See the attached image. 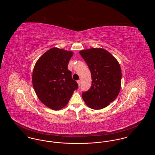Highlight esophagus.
Here are the masks:
<instances>
[{
    "label": "esophagus",
    "mask_w": 155,
    "mask_h": 155,
    "mask_svg": "<svg viewBox=\"0 0 155 155\" xmlns=\"http://www.w3.org/2000/svg\"><path fill=\"white\" fill-rule=\"evenodd\" d=\"M77 83H78V86L80 87V84H81V81H80V80L77 81Z\"/></svg>",
    "instance_id": "obj_1"
}]
</instances>
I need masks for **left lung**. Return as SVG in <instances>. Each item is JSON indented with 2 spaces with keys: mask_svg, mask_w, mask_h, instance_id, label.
I'll return each mask as SVG.
<instances>
[{
  "mask_svg": "<svg viewBox=\"0 0 155 155\" xmlns=\"http://www.w3.org/2000/svg\"><path fill=\"white\" fill-rule=\"evenodd\" d=\"M91 71L92 85L82 97L89 107L102 109L114 101L121 88V70L118 61L106 50L91 48L80 52Z\"/></svg>",
  "mask_w": 155,
  "mask_h": 155,
  "instance_id": "obj_1",
  "label": "left lung"
}]
</instances>
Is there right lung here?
<instances>
[{"label": "right lung", "instance_id": "add662e5", "mask_svg": "<svg viewBox=\"0 0 155 155\" xmlns=\"http://www.w3.org/2000/svg\"><path fill=\"white\" fill-rule=\"evenodd\" d=\"M73 52L53 48L43 54L34 66L32 85L41 102L57 110L65 107L78 86L68 64Z\"/></svg>", "mask_w": 155, "mask_h": 155}]
</instances>
